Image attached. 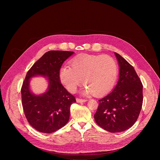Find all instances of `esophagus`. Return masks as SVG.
<instances>
[{"instance_id":"obj_1","label":"esophagus","mask_w":160,"mask_h":160,"mask_svg":"<svg viewBox=\"0 0 160 160\" xmlns=\"http://www.w3.org/2000/svg\"><path fill=\"white\" fill-rule=\"evenodd\" d=\"M76 101L77 102H85L87 101V99H79V98H77Z\"/></svg>"}]
</instances>
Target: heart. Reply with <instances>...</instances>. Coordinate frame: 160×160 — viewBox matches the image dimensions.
I'll return each instance as SVG.
<instances>
[{"label":"heart","mask_w":160,"mask_h":160,"mask_svg":"<svg viewBox=\"0 0 160 160\" xmlns=\"http://www.w3.org/2000/svg\"><path fill=\"white\" fill-rule=\"evenodd\" d=\"M118 75L116 61L108 55L80 54L70 61V66H62L59 72L61 83L70 92H75L82 83V94L99 97L112 88Z\"/></svg>","instance_id":"obj_1"}]
</instances>
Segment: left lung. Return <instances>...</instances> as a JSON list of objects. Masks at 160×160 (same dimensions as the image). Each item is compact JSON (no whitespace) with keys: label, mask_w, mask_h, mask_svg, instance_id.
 <instances>
[{"label":"left lung","mask_w":160,"mask_h":160,"mask_svg":"<svg viewBox=\"0 0 160 160\" xmlns=\"http://www.w3.org/2000/svg\"><path fill=\"white\" fill-rule=\"evenodd\" d=\"M120 67L119 80L112 92L99 100L94 115L97 124L109 132L130 128L138 120L142 102V84L133 67L115 52Z\"/></svg>","instance_id":"8db88e82"}]
</instances>
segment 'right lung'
<instances>
[{
    "label": "right lung",
    "mask_w": 160,
    "mask_h": 160,
    "mask_svg": "<svg viewBox=\"0 0 160 160\" xmlns=\"http://www.w3.org/2000/svg\"><path fill=\"white\" fill-rule=\"evenodd\" d=\"M74 52L50 51L45 53L27 73L21 87L22 106L25 117L35 129L52 133L64 127L70 118V106L75 98L61 84L59 72L62 63ZM35 76L48 78V89L35 95L29 88L30 78Z\"/></svg>",
    "instance_id": "right-lung-1"
}]
</instances>
